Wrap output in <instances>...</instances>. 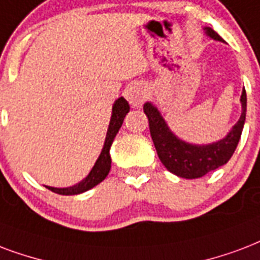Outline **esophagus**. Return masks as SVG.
Here are the masks:
<instances>
[{
    "mask_svg": "<svg viewBox=\"0 0 260 260\" xmlns=\"http://www.w3.org/2000/svg\"><path fill=\"white\" fill-rule=\"evenodd\" d=\"M144 98H146V90L142 84L135 83L126 90V99L129 101V104L134 108H139L140 105L143 104Z\"/></svg>",
    "mask_w": 260,
    "mask_h": 260,
    "instance_id": "34e87169",
    "label": "esophagus"
}]
</instances>
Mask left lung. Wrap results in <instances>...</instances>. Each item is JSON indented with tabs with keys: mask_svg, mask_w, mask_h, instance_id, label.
Returning <instances> with one entry per match:
<instances>
[{
	"mask_svg": "<svg viewBox=\"0 0 260 260\" xmlns=\"http://www.w3.org/2000/svg\"><path fill=\"white\" fill-rule=\"evenodd\" d=\"M205 34L214 41L223 42V39L213 28L205 27ZM241 116L232 126L225 138L209 144H192L170 131L164 117L151 102H146L143 110L148 118L150 134L155 146L156 154L170 173L183 178H199L211 170L225 165L233 155L241 132L244 128L247 113V94L241 92Z\"/></svg>",
	"mask_w": 260,
	"mask_h": 260,
	"instance_id": "8db88e82",
	"label": "left lung"
}]
</instances>
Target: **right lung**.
<instances>
[{"instance_id":"1","label":"right lung","mask_w":260,"mask_h":260,"mask_svg":"<svg viewBox=\"0 0 260 260\" xmlns=\"http://www.w3.org/2000/svg\"><path fill=\"white\" fill-rule=\"evenodd\" d=\"M129 112V104L126 102L125 98L117 99L116 102L113 104L112 108V117H110V122H109L108 132H106V139H105L104 148L99 154L98 159L92 166V169L90 170V173L84 180H82L80 183L75 184L72 187L67 188H54V187H47V189L58 193V195H79L83 192L88 191L91 188H94L95 185H98L99 183H102L106 176L110 172L112 168V158H110V147L116 135L118 134V131L121 128L124 118H125L126 113Z\"/></svg>"}]
</instances>
